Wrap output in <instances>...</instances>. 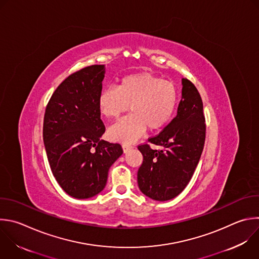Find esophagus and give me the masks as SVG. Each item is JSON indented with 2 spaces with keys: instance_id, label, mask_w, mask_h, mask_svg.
Instances as JSON below:
<instances>
[{
  "instance_id": "1",
  "label": "esophagus",
  "mask_w": 259,
  "mask_h": 259,
  "mask_svg": "<svg viewBox=\"0 0 259 259\" xmlns=\"http://www.w3.org/2000/svg\"><path fill=\"white\" fill-rule=\"evenodd\" d=\"M122 147H123V150H124V152L126 153L127 151H129V150L132 148V145H131V144H127V143H124V144L122 145Z\"/></svg>"
}]
</instances>
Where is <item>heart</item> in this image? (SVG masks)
I'll return each instance as SVG.
<instances>
[{
	"label": "heart",
	"instance_id": "b5f03b06",
	"mask_svg": "<svg viewBox=\"0 0 259 259\" xmlns=\"http://www.w3.org/2000/svg\"><path fill=\"white\" fill-rule=\"evenodd\" d=\"M109 130L113 140L131 143L146 130L159 131L174 117L178 106L176 85L149 73H134L120 79L118 88L103 90L98 99L100 113L108 119H117L129 110Z\"/></svg>",
	"mask_w": 259,
	"mask_h": 259
}]
</instances>
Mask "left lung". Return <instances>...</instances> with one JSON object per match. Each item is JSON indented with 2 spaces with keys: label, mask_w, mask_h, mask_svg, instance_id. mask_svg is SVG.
<instances>
[{
  "label": "left lung",
  "mask_w": 259,
  "mask_h": 259,
  "mask_svg": "<svg viewBox=\"0 0 259 259\" xmlns=\"http://www.w3.org/2000/svg\"><path fill=\"white\" fill-rule=\"evenodd\" d=\"M182 99L177 116L163 130L138 145L143 161L138 169L140 191L151 199L165 201L179 195L191 180L205 141L203 104L195 85L182 79Z\"/></svg>",
  "instance_id": "left-lung-1"
}]
</instances>
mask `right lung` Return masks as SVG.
Listing matches in <instances>:
<instances>
[{"label": "right lung", "mask_w": 259, "mask_h": 259, "mask_svg": "<svg viewBox=\"0 0 259 259\" xmlns=\"http://www.w3.org/2000/svg\"><path fill=\"white\" fill-rule=\"evenodd\" d=\"M105 65L69 75L51 97L44 118V143L52 173L72 197L85 199L105 188L111 165L123 153L119 143L101 139L106 127L98 99Z\"/></svg>", "instance_id": "add662e5"}]
</instances>
